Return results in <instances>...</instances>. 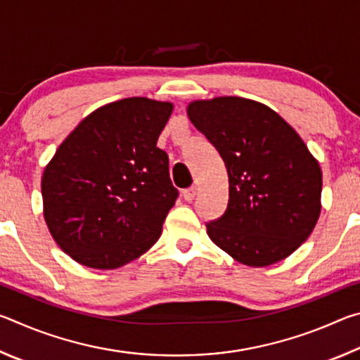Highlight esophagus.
<instances>
[{"instance_id": "obj_1", "label": "esophagus", "mask_w": 360, "mask_h": 360, "mask_svg": "<svg viewBox=\"0 0 360 360\" xmlns=\"http://www.w3.org/2000/svg\"><path fill=\"white\" fill-rule=\"evenodd\" d=\"M195 195H197V187H188L186 191H182V198L186 200V202H192L195 198Z\"/></svg>"}]
</instances>
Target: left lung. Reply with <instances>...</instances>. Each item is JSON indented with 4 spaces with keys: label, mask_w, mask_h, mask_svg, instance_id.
<instances>
[{
    "label": "left lung",
    "mask_w": 360,
    "mask_h": 360,
    "mask_svg": "<svg viewBox=\"0 0 360 360\" xmlns=\"http://www.w3.org/2000/svg\"><path fill=\"white\" fill-rule=\"evenodd\" d=\"M187 115L229 173L227 210L206 224L211 241L248 266L288 257L321 214L322 172L307 144L278 112L240 96L192 101Z\"/></svg>",
    "instance_id": "obj_1"
}]
</instances>
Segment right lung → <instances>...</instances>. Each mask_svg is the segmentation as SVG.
Instances as JSON below:
<instances>
[{
    "instance_id": "1",
    "label": "right lung",
    "mask_w": 360,
    "mask_h": 360,
    "mask_svg": "<svg viewBox=\"0 0 360 360\" xmlns=\"http://www.w3.org/2000/svg\"><path fill=\"white\" fill-rule=\"evenodd\" d=\"M173 105L144 96L89 114L58 146L41 179L44 219L81 265L114 270L160 238L178 198L168 155L157 148Z\"/></svg>"
}]
</instances>
